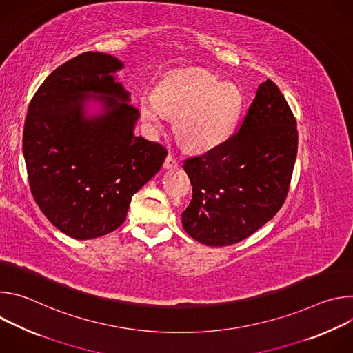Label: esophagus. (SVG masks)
<instances>
[{
	"instance_id": "1",
	"label": "esophagus",
	"mask_w": 353,
	"mask_h": 353,
	"mask_svg": "<svg viewBox=\"0 0 353 353\" xmlns=\"http://www.w3.org/2000/svg\"><path fill=\"white\" fill-rule=\"evenodd\" d=\"M177 166H179L177 159H176L173 155H168L166 159H165L163 168H165V169H173V168H177Z\"/></svg>"
}]
</instances>
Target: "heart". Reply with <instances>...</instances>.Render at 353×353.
I'll return each mask as SVG.
<instances>
[{
    "label": "heart",
    "instance_id": "b5f03b06",
    "mask_svg": "<svg viewBox=\"0 0 353 353\" xmlns=\"http://www.w3.org/2000/svg\"><path fill=\"white\" fill-rule=\"evenodd\" d=\"M139 109L152 130L163 127L168 113L177 114L180 137L192 148L208 149L230 135L240 110V93L207 71L192 70L168 77L155 93H143Z\"/></svg>",
    "mask_w": 353,
    "mask_h": 353
}]
</instances>
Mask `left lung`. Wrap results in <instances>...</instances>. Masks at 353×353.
I'll list each match as a JSON object with an SVG mask.
<instances>
[{"mask_svg":"<svg viewBox=\"0 0 353 353\" xmlns=\"http://www.w3.org/2000/svg\"><path fill=\"white\" fill-rule=\"evenodd\" d=\"M296 154V119L279 88L267 79L234 134L184 161L192 185L181 214L184 230L212 247L257 232L285 203Z\"/></svg>","mask_w":353,"mask_h":353,"instance_id":"obj_1","label":"left lung"}]
</instances>
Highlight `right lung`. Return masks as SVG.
Here are the masks:
<instances>
[{
	"label": "right lung",
	"instance_id": "1",
	"mask_svg": "<svg viewBox=\"0 0 353 353\" xmlns=\"http://www.w3.org/2000/svg\"><path fill=\"white\" fill-rule=\"evenodd\" d=\"M121 68L103 53L71 59L43 81L25 119L30 192L46 218L78 240L120 228L132 195L168 157L163 145L134 135L138 110L112 75ZM90 92H99L104 105L94 118L84 116Z\"/></svg>",
	"mask_w": 353,
	"mask_h": 353
}]
</instances>
